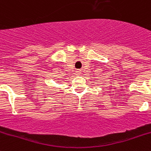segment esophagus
Returning <instances> with one entry per match:
<instances>
[{
  "label": "esophagus",
  "instance_id": "obj_1",
  "mask_svg": "<svg viewBox=\"0 0 151 151\" xmlns=\"http://www.w3.org/2000/svg\"><path fill=\"white\" fill-rule=\"evenodd\" d=\"M76 73H77V75H79L80 73H81V71H80V70H77V71H76Z\"/></svg>",
  "mask_w": 151,
  "mask_h": 151
}]
</instances>
